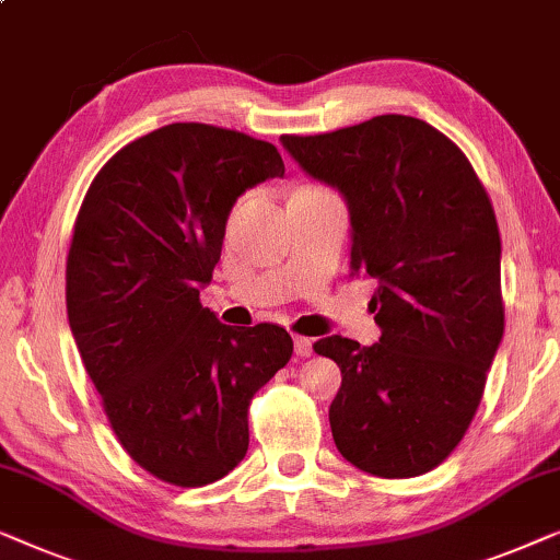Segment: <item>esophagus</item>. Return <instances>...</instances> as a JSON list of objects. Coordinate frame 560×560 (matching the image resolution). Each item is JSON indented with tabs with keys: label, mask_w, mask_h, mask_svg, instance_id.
Instances as JSON below:
<instances>
[{
	"label": "esophagus",
	"mask_w": 560,
	"mask_h": 560,
	"mask_svg": "<svg viewBox=\"0 0 560 560\" xmlns=\"http://www.w3.org/2000/svg\"><path fill=\"white\" fill-rule=\"evenodd\" d=\"M294 345H296V355H302V358H310L312 355V340L310 337H294Z\"/></svg>",
	"instance_id": "1"
}]
</instances>
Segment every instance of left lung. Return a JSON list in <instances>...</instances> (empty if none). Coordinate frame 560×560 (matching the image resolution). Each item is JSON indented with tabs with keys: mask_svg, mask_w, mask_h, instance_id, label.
<instances>
[{
	"mask_svg": "<svg viewBox=\"0 0 560 560\" xmlns=\"http://www.w3.org/2000/svg\"><path fill=\"white\" fill-rule=\"evenodd\" d=\"M281 141L345 195L350 271L377 281L370 310L381 340L314 342L342 370L329 406L335 444L368 475H427L467 434L505 332L490 195L462 149L413 116Z\"/></svg>",
	"mask_w": 560,
	"mask_h": 560,
	"instance_id": "1",
	"label": "left lung"
}]
</instances>
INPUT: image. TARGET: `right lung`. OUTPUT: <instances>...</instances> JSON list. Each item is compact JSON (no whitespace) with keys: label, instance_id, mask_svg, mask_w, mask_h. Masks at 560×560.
I'll return each instance as SVG.
<instances>
[{"label":"right lung","instance_id":"add662e5","mask_svg":"<svg viewBox=\"0 0 560 560\" xmlns=\"http://www.w3.org/2000/svg\"><path fill=\"white\" fill-rule=\"evenodd\" d=\"M281 175L269 141L170 124L119 149L78 210L70 329L124 452L167 485L238 467L250 398L294 352L283 327H228L200 304L233 202Z\"/></svg>","mask_w":560,"mask_h":560}]
</instances>
